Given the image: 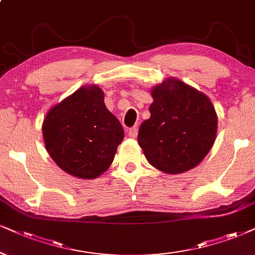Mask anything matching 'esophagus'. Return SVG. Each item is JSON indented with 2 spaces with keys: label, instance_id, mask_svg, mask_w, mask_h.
<instances>
[{
  "label": "esophagus",
  "instance_id": "34e87169",
  "mask_svg": "<svg viewBox=\"0 0 255 255\" xmlns=\"http://www.w3.org/2000/svg\"><path fill=\"white\" fill-rule=\"evenodd\" d=\"M128 135H129L130 137L135 138L137 136V128L136 127H133V128H129V130H128Z\"/></svg>",
  "mask_w": 255,
  "mask_h": 255
}]
</instances>
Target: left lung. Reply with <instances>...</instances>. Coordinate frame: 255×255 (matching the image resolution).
Here are the masks:
<instances>
[{"instance_id":"8db88e82","label":"left lung","mask_w":255,"mask_h":255,"mask_svg":"<svg viewBox=\"0 0 255 255\" xmlns=\"http://www.w3.org/2000/svg\"><path fill=\"white\" fill-rule=\"evenodd\" d=\"M151 96L150 118L141 124L137 134L148 162L167 174L194 168L217 136L218 118L211 100L170 77L154 87Z\"/></svg>"}]
</instances>
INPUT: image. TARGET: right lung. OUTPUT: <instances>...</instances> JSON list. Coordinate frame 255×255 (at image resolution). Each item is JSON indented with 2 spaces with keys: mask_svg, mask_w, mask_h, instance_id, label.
I'll list each match as a JSON object with an SVG mask.
<instances>
[{
  "mask_svg": "<svg viewBox=\"0 0 255 255\" xmlns=\"http://www.w3.org/2000/svg\"><path fill=\"white\" fill-rule=\"evenodd\" d=\"M98 86L81 87L54 106L42 125L51 159L70 175L95 179L112 165L124 128L106 108Z\"/></svg>",
  "mask_w": 255,
  "mask_h": 255,
  "instance_id": "add662e5",
  "label": "right lung"
}]
</instances>
